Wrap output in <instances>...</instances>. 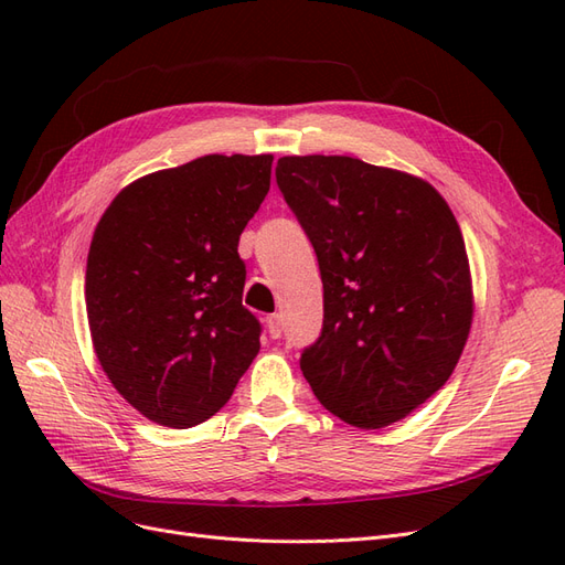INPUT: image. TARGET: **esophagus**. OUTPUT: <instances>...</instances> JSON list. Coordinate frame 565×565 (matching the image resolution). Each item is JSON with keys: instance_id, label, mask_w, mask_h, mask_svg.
<instances>
[{"instance_id": "34e87169", "label": "esophagus", "mask_w": 565, "mask_h": 565, "mask_svg": "<svg viewBox=\"0 0 565 565\" xmlns=\"http://www.w3.org/2000/svg\"><path fill=\"white\" fill-rule=\"evenodd\" d=\"M266 330L273 339H280L282 337V318L278 313H273L266 318Z\"/></svg>"}]
</instances>
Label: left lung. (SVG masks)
<instances>
[{"label": "left lung", "instance_id": "8db88e82", "mask_svg": "<svg viewBox=\"0 0 565 565\" xmlns=\"http://www.w3.org/2000/svg\"><path fill=\"white\" fill-rule=\"evenodd\" d=\"M276 181L318 256L322 330L299 365L361 429L413 413L450 380L473 301L465 237L434 185L344 156L280 158Z\"/></svg>", "mask_w": 565, "mask_h": 565}]
</instances>
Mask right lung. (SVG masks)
Wrapping results in <instances>:
<instances>
[{
  "label": "right lung",
  "mask_w": 565,
  "mask_h": 565,
  "mask_svg": "<svg viewBox=\"0 0 565 565\" xmlns=\"http://www.w3.org/2000/svg\"><path fill=\"white\" fill-rule=\"evenodd\" d=\"M273 156H204L127 185L87 259L100 367L139 413L172 429L216 415L259 353L243 306L241 233L270 188Z\"/></svg>",
  "instance_id": "add662e5"
}]
</instances>
